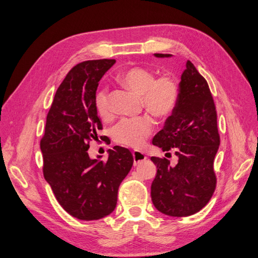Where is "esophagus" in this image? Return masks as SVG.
<instances>
[{
	"label": "esophagus",
	"instance_id": "1",
	"mask_svg": "<svg viewBox=\"0 0 258 258\" xmlns=\"http://www.w3.org/2000/svg\"><path fill=\"white\" fill-rule=\"evenodd\" d=\"M133 159H134V165H138L139 163L144 162L147 160V156L145 153H143L141 151H137L135 150L134 152H133Z\"/></svg>",
	"mask_w": 258,
	"mask_h": 258
}]
</instances>
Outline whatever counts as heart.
I'll use <instances>...</instances> for the list:
<instances>
[{
	"instance_id": "1",
	"label": "heart",
	"mask_w": 258,
	"mask_h": 258,
	"mask_svg": "<svg viewBox=\"0 0 258 258\" xmlns=\"http://www.w3.org/2000/svg\"><path fill=\"white\" fill-rule=\"evenodd\" d=\"M120 84L140 96L141 103L156 117H168L176 109L180 96L178 82L171 77L155 79V75L145 68H132L122 72ZM96 110L101 117H107L110 111L109 95L106 89L99 90L95 97ZM153 130L150 118L140 117L123 119L112 131L113 139L130 147H140L145 144Z\"/></svg>"
}]
</instances>
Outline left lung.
Here are the masks:
<instances>
[{
    "instance_id": "8db88e82",
    "label": "left lung",
    "mask_w": 258,
    "mask_h": 258,
    "mask_svg": "<svg viewBox=\"0 0 258 258\" xmlns=\"http://www.w3.org/2000/svg\"><path fill=\"white\" fill-rule=\"evenodd\" d=\"M185 66L176 109L152 140L163 151L174 149L178 162L172 166L165 157H151L157 168L151 184L152 203L160 212L178 218L195 214L209 203L217 185L213 161L220 146L209 86L192 62L187 60Z\"/></svg>"
}]
</instances>
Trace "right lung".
<instances>
[{
  "label": "right lung",
  "mask_w": 258,
  "mask_h": 258,
  "mask_svg": "<svg viewBox=\"0 0 258 258\" xmlns=\"http://www.w3.org/2000/svg\"><path fill=\"white\" fill-rule=\"evenodd\" d=\"M114 63L104 59L74 66L56 90L40 140L45 180L63 209L84 221L114 210L119 186L134 163L128 149L119 146L106 161L88 153L90 141L103 128L95 105L98 81Z\"/></svg>",
  "instance_id": "add662e5"
}]
</instances>
